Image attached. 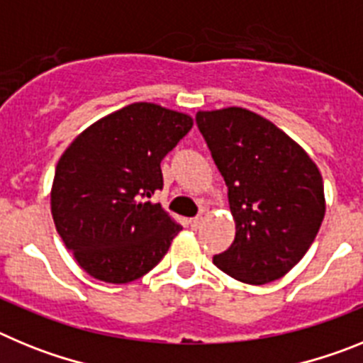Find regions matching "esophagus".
<instances>
[{
  "mask_svg": "<svg viewBox=\"0 0 363 363\" xmlns=\"http://www.w3.org/2000/svg\"><path fill=\"white\" fill-rule=\"evenodd\" d=\"M201 223H203V218L201 216L191 218V220H189V225H191V229H198V227H201Z\"/></svg>",
  "mask_w": 363,
  "mask_h": 363,
  "instance_id": "1",
  "label": "esophagus"
}]
</instances>
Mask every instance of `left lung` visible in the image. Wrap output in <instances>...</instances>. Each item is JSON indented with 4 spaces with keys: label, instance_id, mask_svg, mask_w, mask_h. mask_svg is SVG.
Listing matches in <instances>:
<instances>
[{
    "label": "left lung",
    "instance_id": "1",
    "mask_svg": "<svg viewBox=\"0 0 363 363\" xmlns=\"http://www.w3.org/2000/svg\"><path fill=\"white\" fill-rule=\"evenodd\" d=\"M196 125L229 189L236 236L214 265L262 285L309 251L325 214L318 167L284 130L242 107L200 111Z\"/></svg>",
    "mask_w": 363,
    "mask_h": 363
}]
</instances>
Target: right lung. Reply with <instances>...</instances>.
<instances>
[{
    "label": "right lung",
    "instance_id": "right-lung-1",
    "mask_svg": "<svg viewBox=\"0 0 363 363\" xmlns=\"http://www.w3.org/2000/svg\"><path fill=\"white\" fill-rule=\"evenodd\" d=\"M191 127L187 114L140 101L92 123L62 154L54 225L92 278L129 284L169 251L182 227L149 198L163 187L160 163Z\"/></svg>",
    "mask_w": 363,
    "mask_h": 363
}]
</instances>
